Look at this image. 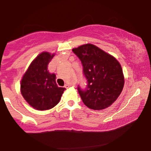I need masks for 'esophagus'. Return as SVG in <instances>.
<instances>
[{"instance_id": "obj_1", "label": "esophagus", "mask_w": 151, "mask_h": 151, "mask_svg": "<svg viewBox=\"0 0 151 151\" xmlns=\"http://www.w3.org/2000/svg\"><path fill=\"white\" fill-rule=\"evenodd\" d=\"M72 86V84H66L65 85V87L66 88V89H67V88H69V87H70V86Z\"/></svg>"}]
</instances>
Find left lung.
<instances>
[{"instance_id": "left-lung-1", "label": "left lung", "mask_w": 151, "mask_h": 151, "mask_svg": "<svg viewBox=\"0 0 151 151\" xmlns=\"http://www.w3.org/2000/svg\"><path fill=\"white\" fill-rule=\"evenodd\" d=\"M72 52L80 60L86 80L84 89L77 90L84 104L89 109L101 110L119 97L124 85L119 62L111 55L91 44L74 48Z\"/></svg>"}]
</instances>
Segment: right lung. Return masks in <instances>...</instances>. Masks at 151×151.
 Wrapping results in <instances>:
<instances>
[{"label": "right lung", "instance_id": "1", "mask_svg": "<svg viewBox=\"0 0 151 151\" xmlns=\"http://www.w3.org/2000/svg\"><path fill=\"white\" fill-rule=\"evenodd\" d=\"M54 57L42 52L35 59L24 74L20 84L21 93L26 101L37 110H48L60 101L65 88L58 87L55 74H50L47 65Z\"/></svg>", "mask_w": 151, "mask_h": 151}]
</instances>
